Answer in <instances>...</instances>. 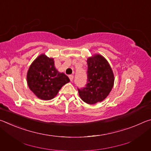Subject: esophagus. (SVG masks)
<instances>
[{
    "instance_id": "34e87169",
    "label": "esophagus",
    "mask_w": 151,
    "mask_h": 151,
    "mask_svg": "<svg viewBox=\"0 0 151 151\" xmlns=\"http://www.w3.org/2000/svg\"><path fill=\"white\" fill-rule=\"evenodd\" d=\"M68 77H69V78H70V80L71 82H72V81H73V78H74V76H73V75H69V76H68Z\"/></svg>"
}]
</instances>
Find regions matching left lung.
<instances>
[{"instance_id": "left-lung-1", "label": "left lung", "mask_w": 151, "mask_h": 151, "mask_svg": "<svg viewBox=\"0 0 151 151\" xmlns=\"http://www.w3.org/2000/svg\"><path fill=\"white\" fill-rule=\"evenodd\" d=\"M87 83L78 88L79 96L86 103L94 104L106 98L114 85V77L108 61L101 55L87 59Z\"/></svg>"}]
</instances>
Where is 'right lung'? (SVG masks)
<instances>
[{
  "label": "right lung",
  "mask_w": 151,
  "mask_h": 151,
  "mask_svg": "<svg viewBox=\"0 0 151 151\" xmlns=\"http://www.w3.org/2000/svg\"><path fill=\"white\" fill-rule=\"evenodd\" d=\"M27 79L32 93L44 101L52 99L62 86L70 81L65 74L56 69L54 59L45 54L33 61L28 70Z\"/></svg>",
  "instance_id": "obj_1"
}]
</instances>
